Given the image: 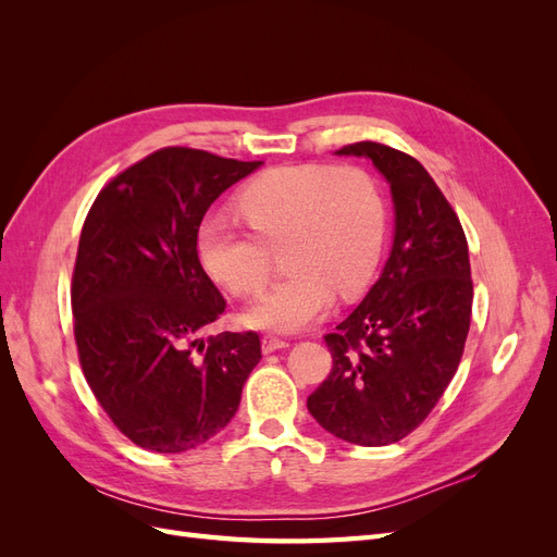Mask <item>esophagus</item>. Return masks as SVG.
I'll return each instance as SVG.
<instances>
[{
  "label": "esophagus",
  "instance_id": "1",
  "mask_svg": "<svg viewBox=\"0 0 557 557\" xmlns=\"http://www.w3.org/2000/svg\"><path fill=\"white\" fill-rule=\"evenodd\" d=\"M290 344L281 339V336H274V334H264L262 336V352H274L278 348H288Z\"/></svg>",
  "mask_w": 557,
  "mask_h": 557
}]
</instances>
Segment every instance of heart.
Masks as SVG:
<instances>
[{
  "instance_id": "heart-1",
  "label": "heart",
  "mask_w": 557,
  "mask_h": 557,
  "mask_svg": "<svg viewBox=\"0 0 557 557\" xmlns=\"http://www.w3.org/2000/svg\"><path fill=\"white\" fill-rule=\"evenodd\" d=\"M234 207L252 234L207 218L197 232L207 272L234 297H252L272 272L269 250L281 244L290 272L248 309L252 327H307L330 309L334 290L356 297L376 272L385 209L376 183L360 166H274L252 178Z\"/></svg>"
}]
</instances>
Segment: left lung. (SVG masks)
Returning <instances> with one entry per match:
<instances>
[{
	"label": "left lung",
	"mask_w": 557,
	"mask_h": 557,
	"mask_svg": "<svg viewBox=\"0 0 557 557\" xmlns=\"http://www.w3.org/2000/svg\"><path fill=\"white\" fill-rule=\"evenodd\" d=\"M336 153L369 158L391 183L395 242L372 290L325 334L332 369L307 407L348 444L387 446L423 423L458 372L474 299L467 237L416 158L376 141Z\"/></svg>",
	"instance_id": "obj_1"
}]
</instances>
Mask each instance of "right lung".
<instances>
[{"label":"right lung","mask_w":557,"mask_h":557,"mask_svg":"<svg viewBox=\"0 0 557 557\" xmlns=\"http://www.w3.org/2000/svg\"><path fill=\"white\" fill-rule=\"evenodd\" d=\"M262 162L170 146L111 178L81 230L72 276L78 362L132 444L183 453L221 432L262 358L258 332H199L225 311L197 256L201 218Z\"/></svg>","instance_id":"1"}]
</instances>
